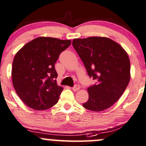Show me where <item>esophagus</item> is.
Masks as SVG:
<instances>
[{"label": "esophagus", "instance_id": "34e87169", "mask_svg": "<svg viewBox=\"0 0 146 146\" xmlns=\"http://www.w3.org/2000/svg\"><path fill=\"white\" fill-rule=\"evenodd\" d=\"M79 89H80V86H79L78 85H75V86L73 87V90H74V91H77V90H78Z\"/></svg>", "mask_w": 146, "mask_h": 146}]
</instances>
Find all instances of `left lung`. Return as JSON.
<instances>
[{
	"instance_id": "1",
	"label": "left lung",
	"mask_w": 146,
	"mask_h": 146,
	"mask_svg": "<svg viewBox=\"0 0 146 146\" xmlns=\"http://www.w3.org/2000/svg\"><path fill=\"white\" fill-rule=\"evenodd\" d=\"M72 44L89 77L96 80L88 88L89 98L83 107L104 111L121 98L128 86L131 77L128 54L118 43L105 37L74 39Z\"/></svg>"
}]
</instances>
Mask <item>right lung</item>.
Here are the masks:
<instances>
[{
  "label": "right lung",
  "instance_id": "obj_1",
  "mask_svg": "<svg viewBox=\"0 0 146 146\" xmlns=\"http://www.w3.org/2000/svg\"><path fill=\"white\" fill-rule=\"evenodd\" d=\"M70 44V40L38 37L16 53L12 66L13 84L28 107L42 111L57 103L63 88L57 85L55 63Z\"/></svg>",
  "mask_w": 146,
  "mask_h": 146
}]
</instances>
